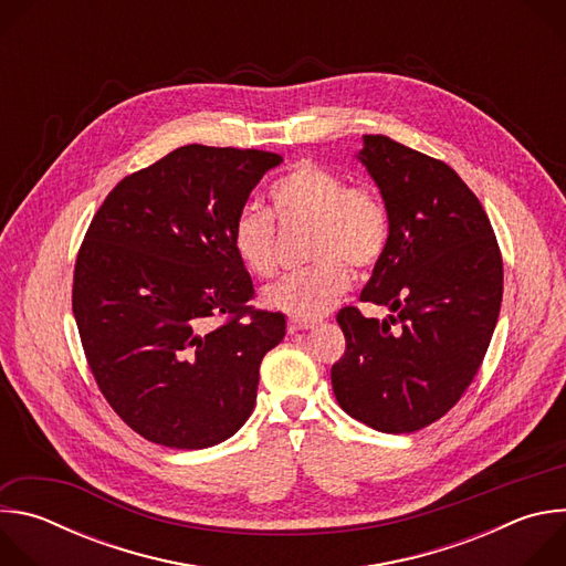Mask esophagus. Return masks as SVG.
Here are the masks:
<instances>
[{"label": "esophagus", "mask_w": 566, "mask_h": 566, "mask_svg": "<svg viewBox=\"0 0 566 566\" xmlns=\"http://www.w3.org/2000/svg\"><path fill=\"white\" fill-rule=\"evenodd\" d=\"M313 327H315L313 319H304V317H291L289 319V334L306 332V329H313Z\"/></svg>", "instance_id": "esophagus-1"}]
</instances>
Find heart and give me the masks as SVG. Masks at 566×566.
I'll return each mask as SVG.
<instances>
[{
  "instance_id": "b5f03b06",
  "label": "heart",
  "mask_w": 566,
  "mask_h": 566,
  "mask_svg": "<svg viewBox=\"0 0 566 566\" xmlns=\"http://www.w3.org/2000/svg\"><path fill=\"white\" fill-rule=\"evenodd\" d=\"M273 214L282 223H311L306 258L311 266L295 271L266 289L269 306L293 317L325 315L349 286V269L374 266L389 239V217L380 197L349 186L329 168L302 164L271 190ZM237 258L253 275L277 271L275 226L269 212L244 206L230 226Z\"/></svg>"
}]
</instances>
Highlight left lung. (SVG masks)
<instances>
[{"instance_id": "left-lung-1", "label": "left lung", "mask_w": 566, "mask_h": 566, "mask_svg": "<svg viewBox=\"0 0 566 566\" xmlns=\"http://www.w3.org/2000/svg\"><path fill=\"white\" fill-rule=\"evenodd\" d=\"M356 158L389 217L387 249L360 300L391 315L338 313L347 352L332 385L356 421L417 432L452 410L486 356L502 306V255L479 199L443 160L382 134H365Z\"/></svg>"}]
</instances>
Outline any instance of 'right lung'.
<instances>
[{
	"label": "right lung",
	"mask_w": 566,
	"mask_h": 566,
	"mask_svg": "<svg viewBox=\"0 0 566 566\" xmlns=\"http://www.w3.org/2000/svg\"><path fill=\"white\" fill-rule=\"evenodd\" d=\"M282 164L264 149L184 145L125 177L80 247L73 315L114 412L151 443L201 450L255 408L260 363L284 313L253 311L230 226ZM226 314L219 328L209 317Z\"/></svg>",
	"instance_id": "1"
}]
</instances>
